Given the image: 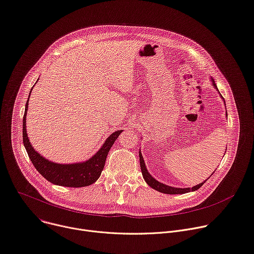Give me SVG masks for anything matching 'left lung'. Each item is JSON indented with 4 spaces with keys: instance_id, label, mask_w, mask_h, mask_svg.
<instances>
[{
    "instance_id": "obj_1",
    "label": "left lung",
    "mask_w": 254,
    "mask_h": 254,
    "mask_svg": "<svg viewBox=\"0 0 254 254\" xmlns=\"http://www.w3.org/2000/svg\"><path fill=\"white\" fill-rule=\"evenodd\" d=\"M211 79H212L213 87L218 91L217 86H216V83H215L214 79H213L212 77H211ZM218 93L220 94L219 91H218ZM220 96H221V94H220ZM221 98H222L223 101H224V98H223L222 96H221ZM224 103H225V101H224ZM226 116H227V111H226ZM139 159H140V167H141V173H142L143 179H144V181L146 182V184H147L149 187H151L152 189H154V190H158V191H160V192H163V193L178 194V193H186V192H190V191L196 190H199V189L204 185V183L207 182V180L210 178V177H209L205 182H203V183H201V184H199V185H196V186H194V187H192V188H185V189H183V188L170 187V186L164 185V184H162V183L156 181V180L149 174V172L147 171V168H146V165H145V163H144L143 156H142V154H141V150L139 151ZM214 173H215V172H214ZM214 173H213V174H214ZM213 174H212V175H213ZM212 175H211V176H212Z\"/></svg>"
}]
</instances>
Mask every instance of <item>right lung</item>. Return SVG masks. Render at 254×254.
Returning a JSON list of instances; mask_svg holds the SVG:
<instances>
[{"label":"right lung","instance_id":"add662e5","mask_svg":"<svg viewBox=\"0 0 254 254\" xmlns=\"http://www.w3.org/2000/svg\"><path fill=\"white\" fill-rule=\"evenodd\" d=\"M34 88V87H33ZM31 89V91L33 90ZM30 91V93H31ZM30 97V95H29ZM29 101V98H28ZM28 101L25 107V113L23 117V144L29 156L31 162L35 166L36 171L48 182L53 185L69 187V188H80L87 187L94 184L101 176L104 170L107 155L114 144V142L123 132L122 130H117L112 133L106 140L101 148L94 154L91 158L82 162L76 163H56L52 162L42 155H40L29 142V138L27 136L26 130V115L28 109Z\"/></svg>","mask_w":254,"mask_h":254}]
</instances>
